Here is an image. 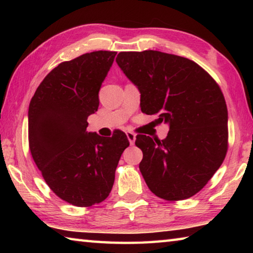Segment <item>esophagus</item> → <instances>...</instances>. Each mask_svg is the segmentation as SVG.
<instances>
[{
    "mask_svg": "<svg viewBox=\"0 0 253 253\" xmlns=\"http://www.w3.org/2000/svg\"><path fill=\"white\" fill-rule=\"evenodd\" d=\"M126 135H127L128 140H129L130 145H134L135 144V139H136V135L134 134V132H131V131H127Z\"/></svg>",
    "mask_w": 253,
    "mask_h": 253,
    "instance_id": "34e87169",
    "label": "esophagus"
}]
</instances>
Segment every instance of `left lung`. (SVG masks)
I'll return each instance as SVG.
<instances>
[{"instance_id": "8db88e82", "label": "left lung", "mask_w": 253, "mask_h": 253, "mask_svg": "<svg viewBox=\"0 0 253 253\" xmlns=\"http://www.w3.org/2000/svg\"><path fill=\"white\" fill-rule=\"evenodd\" d=\"M116 61L138 87L143 113L169 124L165 139L136 136L148 188L170 202L199 193L228 152V109L220 85L196 62L161 51L119 52Z\"/></svg>"}]
</instances>
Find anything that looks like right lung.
<instances>
[{
    "label": "right lung",
    "mask_w": 253,
    "mask_h": 253,
    "mask_svg": "<svg viewBox=\"0 0 253 253\" xmlns=\"http://www.w3.org/2000/svg\"><path fill=\"white\" fill-rule=\"evenodd\" d=\"M116 51H93L65 61L42 80L29 106V147L45 183L60 199L80 208L107 199L126 134L88 132L99 106L101 84Z\"/></svg>",
    "instance_id": "1"
}]
</instances>
